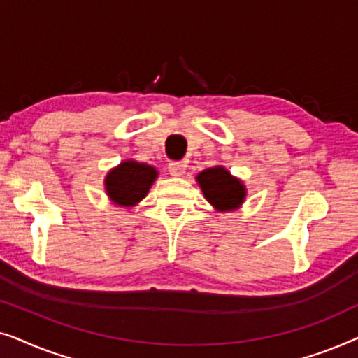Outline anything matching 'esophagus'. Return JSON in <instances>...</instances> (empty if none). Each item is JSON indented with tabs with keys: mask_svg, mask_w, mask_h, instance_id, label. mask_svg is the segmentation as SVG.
Returning a JSON list of instances; mask_svg holds the SVG:
<instances>
[{
	"mask_svg": "<svg viewBox=\"0 0 358 358\" xmlns=\"http://www.w3.org/2000/svg\"><path fill=\"white\" fill-rule=\"evenodd\" d=\"M168 169H169V174L174 176V178H179V176H182L185 173V164L182 161H171L168 164Z\"/></svg>",
	"mask_w": 358,
	"mask_h": 358,
	"instance_id": "esophagus-1",
	"label": "esophagus"
}]
</instances>
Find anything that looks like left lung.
I'll list each match as a JSON object with an SVG mask.
<instances>
[{"instance_id": "obj_1", "label": "left lung", "mask_w": 358, "mask_h": 358, "mask_svg": "<svg viewBox=\"0 0 358 358\" xmlns=\"http://www.w3.org/2000/svg\"><path fill=\"white\" fill-rule=\"evenodd\" d=\"M197 182L202 189L205 199L213 205L218 212H231L241 207L246 199V187L241 180L233 178L223 166L203 169L197 174Z\"/></svg>"}]
</instances>
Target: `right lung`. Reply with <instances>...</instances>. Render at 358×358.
<instances>
[{"mask_svg":"<svg viewBox=\"0 0 358 358\" xmlns=\"http://www.w3.org/2000/svg\"><path fill=\"white\" fill-rule=\"evenodd\" d=\"M158 178L153 166L127 159L107 173L104 179L106 192L119 207H135Z\"/></svg>","mask_w":358,"mask_h":358,"instance_id":"add662e5","label":"right lung"}]
</instances>
